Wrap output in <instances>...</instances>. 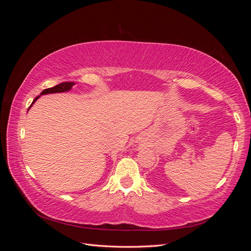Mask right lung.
Returning <instances> with one entry per match:
<instances>
[{
    "mask_svg": "<svg viewBox=\"0 0 251 251\" xmlns=\"http://www.w3.org/2000/svg\"><path fill=\"white\" fill-rule=\"evenodd\" d=\"M73 85H74V82H62V83H59V85H57V86H55V87H52V88H49V89H45V90L43 91V92L41 93V95L49 94V93L66 92V91H69V90L72 88ZM39 97H40V96H37V97L34 98V100H33V102L31 103V105L34 103V101H35ZM31 105H30V107H31ZM30 107H29V108H30Z\"/></svg>",
    "mask_w": 251,
    "mask_h": 251,
    "instance_id": "1",
    "label": "right lung"
}]
</instances>
